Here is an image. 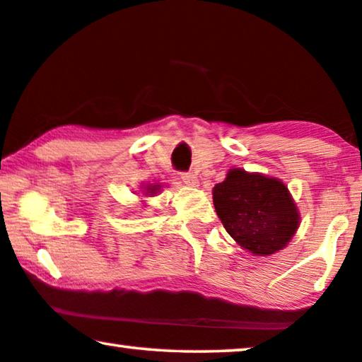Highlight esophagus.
Wrapping results in <instances>:
<instances>
[{"label": "esophagus", "instance_id": "obj_1", "mask_svg": "<svg viewBox=\"0 0 362 362\" xmlns=\"http://www.w3.org/2000/svg\"><path fill=\"white\" fill-rule=\"evenodd\" d=\"M181 180L186 186H197V176L192 175V173H182Z\"/></svg>", "mask_w": 362, "mask_h": 362}]
</instances>
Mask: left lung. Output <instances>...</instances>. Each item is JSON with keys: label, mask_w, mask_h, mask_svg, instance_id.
I'll use <instances>...</instances> for the list:
<instances>
[{"label": "left lung", "mask_w": 362, "mask_h": 362, "mask_svg": "<svg viewBox=\"0 0 362 362\" xmlns=\"http://www.w3.org/2000/svg\"><path fill=\"white\" fill-rule=\"evenodd\" d=\"M212 201L227 234L254 257L284 250L300 227L298 207L279 177L232 168Z\"/></svg>", "instance_id": "8db88e82"}]
</instances>
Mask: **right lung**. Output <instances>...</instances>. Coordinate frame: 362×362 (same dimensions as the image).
<instances>
[{
    "instance_id": "obj_1",
    "label": "right lung",
    "mask_w": 362,
    "mask_h": 362,
    "mask_svg": "<svg viewBox=\"0 0 362 362\" xmlns=\"http://www.w3.org/2000/svg\"><path fill=\"white\" fill-rule=\"evenodd\" d=\"M163 186H165V185H161V182H151V185L143 186V187H141V189H143V196H146V197L156 196L158 192L163 191Z\"/></svg>"
}]
</instances>
